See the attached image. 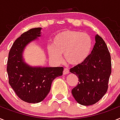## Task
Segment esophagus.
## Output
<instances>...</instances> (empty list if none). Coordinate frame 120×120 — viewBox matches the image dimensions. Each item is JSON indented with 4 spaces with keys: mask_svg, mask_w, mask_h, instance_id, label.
<instances>
[{
    "mask_svg": "<svg viewBox=\"0 0 120 120\" xmlns=\"http://www.w3.org/2000/svg\"><path fill=\"white\" fill-rule=\"evenodd\" d=\"M68 73H69V70H68V68H64V70H63V74L67 75V74H68Z\"/></svg>",
    "mask_w": 120,
    "mask_h": 120,
    "instance_id": "1",
    "label": "esophagus"
}]
</instances>
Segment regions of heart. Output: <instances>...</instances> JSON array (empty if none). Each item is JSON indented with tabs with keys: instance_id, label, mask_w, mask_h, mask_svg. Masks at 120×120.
<instances>
[{
	"instance_id": "1",
	"label": "heart",
	"mask_w": 120,
	"mask_h": 120,
	"mask_svg": "<svg viewBox=\"0 0 120 120\" xmlns=\"http://www.w3.org/2000/svg\"><path fill=\"white\" fill-rule=\"evenodd\" d=\"M92 49V41L88 34L79 31L65 30L53 39V45L48 47L50 58L56 62L62 59L61 54L68 64L77 65L88 58Z\"/></svg>"
}]
</instances>
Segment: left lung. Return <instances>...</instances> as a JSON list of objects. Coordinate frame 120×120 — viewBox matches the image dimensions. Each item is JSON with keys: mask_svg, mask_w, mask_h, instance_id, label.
I'll list each match as a JSON object with an SVG mask.
<instances>
[{"mask_svg": "<svg viewBox=\"0 0 120 120\" xmlns=\"http://www.w3.org/2000/svg\"><path fill=\"white\" fill-rule=\"evenodd\" d=\"M95 42L87 59L70 70L79 79L71 94L84 106L95 104L106 94L111 74V57L106 43L98 34L95 36Z\"/></svg>", "mask_w": 120, "mask_h": 120, "instance_id": "8db88e82", "label": "left lung"}]
</instances>
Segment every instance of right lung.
I'll return each mask as SVG.
<instances>
[{
	"label": "right lung",
	"instance_id": "right-lung-1",
	"mask_svg": "<svg viewBox=\"0 0 120 120\" xmlns=\"http://www.w3.org/2000/svg\"><path fill=\"white\" fill-rule=\"evenodd\" d=\"M41 29L32 28L22 34L13 43L7 61L9 84L17 97L28 103L44 100L53 81L62 75L64 70L62 67H31L23 61V50L30 42L41 36Z\"/></svg>",
	"mask_w": 120,
	"mask_h": 120
}]
</instances>
